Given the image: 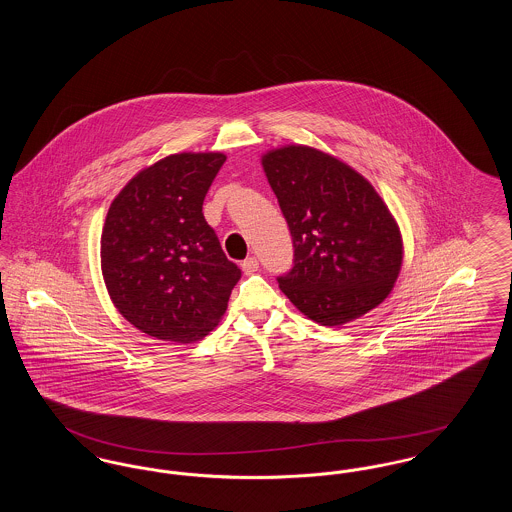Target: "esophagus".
I'll list each match as a JSON object with an SVG mask.
<instances>
[{
	"mask_svg": "<svg viewBox=\"0 0 512 512\" xmlns=\"http://www.w3.org/2000/svg\"><path fill=\"white\" fill-rule=\"evenodd\" d=\"M242 270H244V274H255L259 270V261L255 257H247L242 263Z\"/></svg>",
	"mask_w": 512,
	"mask_h": 512,
	"instance_id": "obj_1",
	"label": "esophagus"
}]
</instances>
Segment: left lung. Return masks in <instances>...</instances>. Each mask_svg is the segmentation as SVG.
I'll use <instances>...</instances> for the list:
<instances>
[{"label":"left lung","instance_id":"8db88e82","mask_svg":"<svg viewBox=\"0 0 512 512\" xmlns=\"http://www.w3.org/2000/svg\"><path fill=\"white\" fill-rule=\"evenodd\" d=\"M293 240L280 290L303 315L341 326L378 307L403 265V238L361 172L317 147L290 144L261 157Z\"/></svg>","mask_w":512,"mask_h":512}]
</instances>
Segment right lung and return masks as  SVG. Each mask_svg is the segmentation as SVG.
<instances>
[{"label":"right lung","mask_w":512,"mask_h":512,"mask_svg":"<svg viewBox=\"0 0 512 512\" xmlns=\"http://www.w3.org/2000/svg\"><path fill=\"white\" fill-rule=\"evenodd\" d=\"M226 155L182 151L138 172L101 232V274L113 305L157 340H203L226 313L242 270L226 259L203 199Z\"/></svg>","instance_id":"add662e5"}]
</instances>
